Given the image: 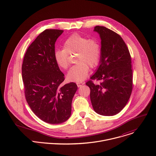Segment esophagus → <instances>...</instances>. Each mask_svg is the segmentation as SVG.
<instances>
[{"label":"esophagus","mask_w":156,"mask_h":156,"mask_svg":"<svg viewBox=\"0 0 156 156\" xmlns=\"http://www.w3.org/2000/svg\"><path fill=\"white\" fill-rule=\"evenodd\" d=\"M84 82H77V85L78 87H80L81 86H82L83 85H84Z\"/></svg>","instance_id":"obj_1"}]
</instances>
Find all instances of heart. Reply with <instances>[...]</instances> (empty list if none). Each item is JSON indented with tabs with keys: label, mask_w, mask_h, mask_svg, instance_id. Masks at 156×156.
I'll return each mask as SVG.
<instances>
[{
	"label": "heart",
	"mask_w": 156,
	"mask_h": 156,
	"mask_svg": "<svg viewBox=\"0 0 156 156\" xmlns=\"http://www.w3.org/2000/svg\"><path fill=\"white\" fill-rule=\"evenodd\" d=\"M63 49L56 50L54 54L57 65L63 69L69 66V55L77 54V65L71 68L67 77L69 80L80 82L88 76L89 67L93 68L99 62L101 49L99 43L95 39H88L79 34H74L65 42Z\"/></svg>",
	"instance_id": "heart-1"
}]
</instances>
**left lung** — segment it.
I'll return each mask as SVG.
<instances>
[{
    "label": "left lung",
    "mask_w": 156,
    "mask_h": 156,
    "mask_svg": "<svg viewBox=\"0 0 156 156\" xmlns=\"http://www.w3.org/2000/svg\"><path fill=\"white\" fill-rule=\"evenodd\" d=\"M101 40L99 65L90 77L102 80L95 85L86 83L90 88V99L94 110L103 116L120 112L127 103L132 90V70L129 49L122 38L103 26L94 28Z\"/></svg>",
    "instance_id": "left-lung-1"
}]
</instances>
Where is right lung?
<instances>
[{
  "instance_id": "obj_1",
  "label": "right lung",
  "mask_w": 156,
  "mask_h": 156,
  "mask_svg": "<svg viewBox=\"0 0 156 156\" xmlns=\"http://www.w3.org/2000/svg\"><path fill=\"white\" fill-rule=\"evenodd\" d=\"M63 30L47 29L29 46L24 57L22 76L27 102L42 121L57 124L71 114L73 98L77 90L71 82L63 85L65 75L55 62V43Z\"/></svg>"
}]
</instances>
